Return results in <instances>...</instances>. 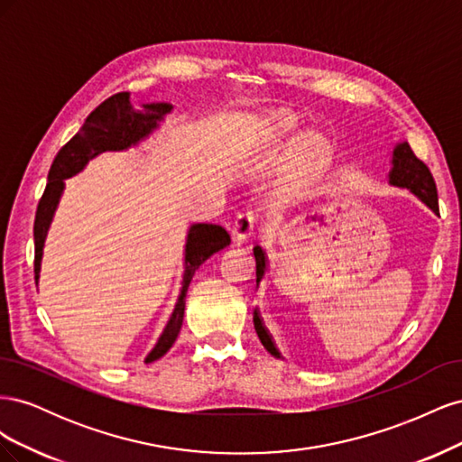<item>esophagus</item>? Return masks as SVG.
Wrapping results in <instances>:
<instances>
[{"label":"esophagus","mask_w":462,"mask_h":462,"mask_svg":"<svg viewBox=\"0 0 462 462\" xmlns=\"http://www.w3.org/2000/svg\"><path fill=\"white\" fill-rule=\"evenodd\" d=\"M258 226V216L254 212H245L239 217L235 219V226H233V236L235 241L245 243L248 241L250 236L254 235V229Z\"/></svg>","instance_id":"esophagus-1"}]
</instances>
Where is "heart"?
<instances>
[{
    "mask_svg": "<svg viewBox=\"0 0 462 462\" xmlns=\"http://www.w3.org/2000/svg\"><path fill=\"white\" fill-rule=\"evenodd\" d=\"M289 131H291L289 127H283L282 133H289ZM319 146H321V143L318 141V138H310V141L306 143V148H312V150H314V148H319Z\"/></svg>",
    "mask_w": 462,
    "mask_h": 462,
    "instance_id": "b5f03b06",
    "label": "heart"
}]
</instances>
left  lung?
Returning <instances> with one entry per match:
<instances>
[{
  "instance_id": "left-lung-1",
  "label": "left lung",
  "mask_w": 462,
  "mask_h": 462,
  "mask_svg": "<svg viewBox=\"0 0 462 462\" xmlns=\"http://www.w3.org/2000/svg\"><path fill=\"white\" fill-rule=\"evenodd\" d=\"M389 185L399 189H409L414 197L420 199L433 214L439 212L438 208V189L436 180H433L430 170L424 162L414 156L409 143H397L393 146V153H391V170H389ZM254 258H256V285L263 279L265 272H268V256L262 246H254ZM254 329L265 351L272 353L275 358H282V353L275 346L268 328L263 326L258 309H254Z\"/></svg>"
}]
</instances>
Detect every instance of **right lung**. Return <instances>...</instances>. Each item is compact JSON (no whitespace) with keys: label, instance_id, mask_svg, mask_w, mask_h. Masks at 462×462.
Listing matches in <instances>:
<instances>
[{"label":"right lung","instance_id":"1","mask_svg":"<svg viewBox=\"0 0 462 462\" xmlns=\"http://www.w3.org/2000/svg\"><path fill=\"white\" fill-rule=\"evenodd\" d=\"M129 92H119L107 97L87 117L80 131L69 141L55 156L44 194L38 202L34 219V279L38 285L42 254H44V243L51 226V219L61 194L65 189V179L80 173L90 160L97 158L104 152H123L138 146L143 141L160 129V123L167 114H171L173 106L167 102L143 104V109H133ZM231 243L229 233L214 223H192L187 231L185 243V272L180 291L175 302V309L167 319V324L153 345L144 362H153L162 358L173 346L177 335L183 326L185 316V297L190 285V279L200 265L221 248Z\"/></svg>","mask_w":462,"mask_h":462}]
</instances>
